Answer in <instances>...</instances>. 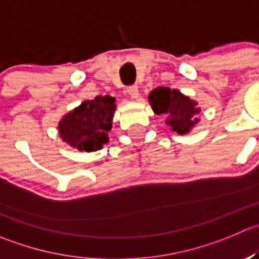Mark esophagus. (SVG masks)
<instances>
[{
  "instance_id": "34e87169",
  "label": "esophagus",
  "mask_w": 259,
  "mask_h": 259,
  "mask_svg": "<svg viewBox=\"0 0 259 259\" xmlns=\"http://www.w3.org/2000/svg\"><path fill=\"white\" fill-rule=\"evenodd\" d=\"M126 92L132 99H138V96H139V90H138V86L127 87Z\"/></svg>"
}]
</instances>
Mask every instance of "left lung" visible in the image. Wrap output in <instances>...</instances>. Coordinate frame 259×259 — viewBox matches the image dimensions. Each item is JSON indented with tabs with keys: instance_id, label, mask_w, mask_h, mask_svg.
<instances>
[{
	"instance_id": "left-lung-1",
	"label": "left lung",
	"mask_w": 259,
	"mask_h": 259,
	"mask_svg": "<svg viewBox=\"0 0 259 259\" xmlns=\"http://www.w3.org/2000/svg\"><path fill=\"white\" fill-rule=\"evenodd\" d=\"M149 102L155 114L168 115L165 122L180 135L190 133L200 121L196 116L201 110L197 107V102L181 94L178 90L157 87L149 94Z\"/></svg>"
}]
</instances>
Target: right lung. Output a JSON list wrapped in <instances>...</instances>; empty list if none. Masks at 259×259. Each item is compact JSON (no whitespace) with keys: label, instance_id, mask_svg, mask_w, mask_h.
<instances>
[{"label":"right lung","instance_id":"add662e5","mask_svg":"<svg viewBox=\"0 0 259 259\" xmlns=\"http://www.w3.org/2000/svg\"><path fill=\"white\" fill-rule=\"evenodd\" d=\"M115 110V99L111 96H96L83 101L59 121L60 138L81 152L101 149L109 142L107 133L112 127Z\"/></svg>","mask_w":259,"mask_h":259}]
</instances>
